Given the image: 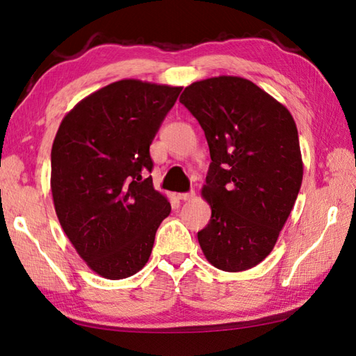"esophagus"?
Wrapping results in <instances>:
<instances>
[{"mask_svg": "<svg viewBox=\"0 0 356 356\" xmlns=\"http://www.w3.org/2000/svg\"><path fill=\"white\" fill-rule=\"evenodd\" d=\"M195 195V193L194 191H188V193H180L177 197L180 199V200H191L193 197Z\"/></svg>", "mask_w": 356, "mask_h": 356, "instance_id": "esophagus-1", "label": "esophagus"}]
</instances>
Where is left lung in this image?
Returning <instances> with one entry per match:
<instances>
[{"label":"left lung","mask_w":356,"mask_h":356,"mask_svg":"<svg viewBox=\"0 0 356 356\" xmlns=\"http://www.w3.org/2000/svg\"><path fill=\"white\" fill-rule=\"evenodd\" d=\"M180 102L211 154L202 194L213 213L197 232L202 251L222 270L254 268L274 249L303 180L297 125L274 97L237 76L194 82Z\"/></svg>","instance_id":"8db88e82"}]
</instances>
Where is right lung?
Masks as SVG:
<instances>
[{"instance_id": "add662e5", "label": "right lung", "mask_w": 356, "mask_h": 356, "mask_svg": "<svg viewBox=\"0 0 356 356\" xmlns=\"http://www.w3.org/2000/svg\"><path fill=\"white\" fill-rule=\"evenodd\" d=\"M182 87L124 79L67 115L51 147V194L65 236L97 274L120 280L149 259L171 205L153 188L149 145Z\"/></svg>"}]
</instances>
